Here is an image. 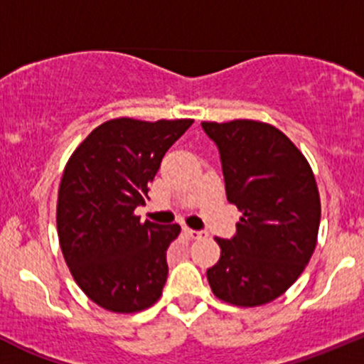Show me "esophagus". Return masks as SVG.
I'll use <instances>...</instances> for the list:
<instances>
[{
    "label": "esophagus",
    "instance_id": "obj_1",
    "mask_svg": "<svg viewBox=\"0 0 364 364\" xmlns=\"http://www.w3.org/2000/svg\"><path fill=\"white\" fill-rule=\"evenodd\" d=\"M183 233H186V235H189V237H191V238H194V240L208 237V233H207V231H198V230H191V228H183Z\"/></svg>",
    "mask_w": 364,
    "mask_h": 364
}]
</instances>
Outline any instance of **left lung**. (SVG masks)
I'll return each mask as SVG.
<instances>
[{
	"mask_svg": "<svg viewBox=\"0 0 364 364\" xmlns=\"http://www.w3.org/2000/svg\"><path fill=\"white\" fill-rule=\"evenodd\" d=\"M201 127L219 149L228 201L242 212L237 233L215 238L220 259L207 269L208 284L231 305H264L293 286L316 249V177L277 127L247 119Z\"/></svg>",
	"mask_w": 364,
	"mask_h": 364,
	"instance_id": "1",
	"label": "left lung"
}]
</instances>
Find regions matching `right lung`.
<instances>
[{
  "label": "right lung",
  "instance_id": "1",
  "mask_svg": "<svg viewBox=\"0 0 364 364\" xmlns=\"http://www.w3.org/2000/svg\"><path fill=\"white\" fill-rule=\"evenodd\" d=\"M191 119H112L96 127L63 173L58 233L75 282L103 309L131 314L154 305L166 284V250L178 224L140 223L163 156Z\"/></svg>",
  "mask_w": 364,
  "mask_h": 364
}]
</instances>
